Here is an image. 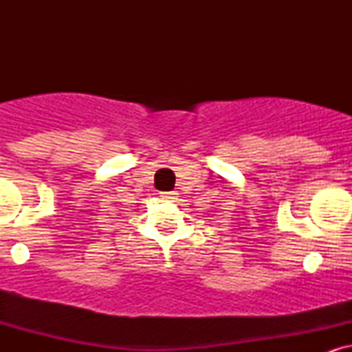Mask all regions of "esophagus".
<instances>
[{
    "label": "esophagus",
    "mask_w": 352,
    "mask_h": 352,
    "mask_svg": "<svg viewBox=\"0 0 352 352\" xmlns=\"http://www.w3.org/2000/svg\"><path fill=\"white\" fill-rule=\"evenodd\" d=\"M177 195H179V193H177V192H162V193H160V197H164V199H167V200H170V201H175L177 200Z\"/></svg>",
    "instance_id": "obj_1"
}]
</instances>
